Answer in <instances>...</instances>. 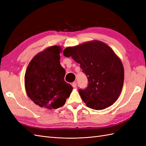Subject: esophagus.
I'll use <instances>...</instances> for the list:
<instances>
[{
    "instance_id": "34e87169",
    "label": "esophagus",
    "mask_w": 146,
    "mask_h": 146,
    "mask_svg": "<svg viewBox=\"0 0 146 146\" xmlns=\"http://www.w3.org/2000/svg\"><path fill=\"white\" fill-rule=\"evenodd\" d=\"M72 86L73 88H76L77 86V82H74L72 83Z\"/></svg>"
}]
</instances>
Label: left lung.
<instances>
[{
  "mask_svg": "<svg viewBox=\"0 0 146 146\" xmlns=\"http://www.w3.org/2000/svg\"><path fill=\"white\" fill-rule=\"evenodd\" d=\"M63 55L72 56L80 63L86 74L88 86L78 92L88 107L103 110L114 104L122 89L124 70L111 48L102 42L94 41L66 48Z\"/></svg>",
  "mask_w": 146,
  "mask_h": 146,
  "instance_id": "obj_1",
  "label": "left lung"
}]
</instances>
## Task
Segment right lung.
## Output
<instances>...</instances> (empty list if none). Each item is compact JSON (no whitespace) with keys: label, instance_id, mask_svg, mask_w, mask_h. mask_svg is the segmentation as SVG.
I'll return each instance as SVG.
<instances>
[{"label":"right lung","instance_id":"right-lung-1","mask_svg":"<svg viewBox=\"0 0 146 146\" xmlns=\"http://www.w3.org/2000/svg\"><path fill=\"white\" fill-rule=\"evenodd\" d=\"M61 47L47 48L35 55L25 75V87L28 96L41 107L58 108L66 102L72 90L64 81L65 70L60 63Z\"/></svg>","mask_w":146,"mask_h":146}]
</instances>
